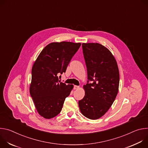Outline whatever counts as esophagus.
I'll use <instances>...</instances> for the list:
<instances>
[{"mask_svg":"<svg viewBox=\"0 0 148 148\" xmlns=\"http://www.w3.org/2000/svg\"><path fill=\"white\" fill-rule=\"evenodd\" d=\"M79 88V87L78 86H74V90H77V89H78Z\"/></svg>","mask_w":148,"mask_h":148,"instance_id":"esophagus-1","label":"esophagus"}]
</instances>
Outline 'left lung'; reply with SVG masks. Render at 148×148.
Masks as SVG:
<instances>
[{"instance_id": "1", "label": "left lung", "mask_w": 148, "mask_h": 148, "mask_svg": "<svg viewBox=\"0 0 148 148\" xmlns=\"http://www.w3.org/2000/svg\"><path fill=\"white\" fill-rule=\"evenodd\" d=\"M88 81L85 96L78 101L81 114L90 119L103 116L111 107L118 92L119 73L111 52L99 43H82Z\"/></svg>"}]
</instances>
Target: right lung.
<instances>
[{
  "mask_svg": "<svg viewBox=\"0 0 148 148\" xmlns=\"http://www.w3.org/2000/svg\"><path fill=\"white\" fill-rule=\"evenodd\" d=\"M81 45L67 41L50 43L34 62L30 94L38 113L43 118L50 119L57 116L73 88V85H66L59 81L58 75L66 73Z\"/></svg>",
  "mask_w": 148,
  "mask_h": 148,
  "instance_id": "right-lung-1",
  "label": "right lung"
}]
</instances>
